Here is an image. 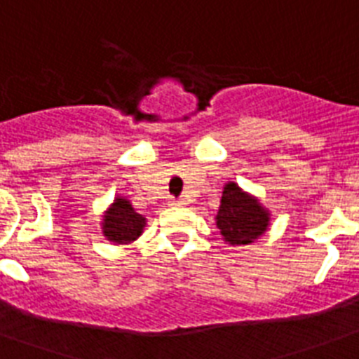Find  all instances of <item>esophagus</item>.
Listing matches in <instances>:
<instances>
[{
    "instance_id": "obj_1",
    "label": "esophagus",
    "mask_w": 359,
    "mask_h": 359,
    "mask_svg": "<svg viewBox=\"0 0 359 359\" xmlns=\"http://www.w3.org/2000/svg\"><path fill=\"white\" fill-rule=\"evenodd\" d=\"M169 205H171V207H184L186 203L182 201V199H177V201H171Z\"/></svg>"
}]
</instances>
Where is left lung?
I'll use <instances>...</instances> for the list:
<instances>
[{"label": "left lung", "instance_id": "1", "mask_svg": "<svg viewBox=\"0 0 359 359\" xmlns=\"http://www.w3.org/2000/svg\"><path fill=\"white\" fill-rule=\"evenodd\" d=\"M216 225L225 242L245 245L264 235L270 225V212L257 197L250 196L235 182H227L222 191Z\"/></svg>", "mask_w": 359, "mask_h": 359}]
</instances>
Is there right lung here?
<instances>
[{
    "mask_svg": "<svg viewBox=\"0 0 359 359\" xmlns=\"http://www.w3.org/2000/svg\"><path fill=\"white\" fill-rule=\"evenodd\" d=\"M147 219L137 214L132 203L124 197H115L111 207L104 212L102 233L114 244H130L140 238Z\"/></svg>",
    "mask_w": 359,
    "mask_h": 359,
    "instance_id": "right-lung-1",
    "label": "right lung"
}]
</instances>
